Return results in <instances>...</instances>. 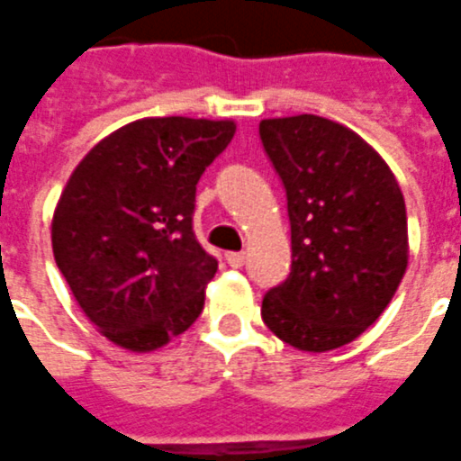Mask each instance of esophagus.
<instances>
[{
  "label": "esophagus",
  "instance_id": "obj_1",
  "mask_svg": "<svg viewBox=\"0 0 461 461\" xmlns=\"http://www.w3.org/2000/svg\"><path fill=\"white\" fill-rule=\"evenodd\" d=\"M226 263L230 265V267H243L245 253H226Z\"/></svg>",
  "mask_w": 461,
  "mask_h": 461
}]
</instances>
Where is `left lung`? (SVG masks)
<instances>
[{
  "instance_id": "left-lung-1",
  "label": "left lung",
  "mask_w": 461,
  "mask_h": 461,
  "mask_svg": "<svg viewBox=\"0 0 461 461\" xmlns=\"http://www.w3.org/2000/svg\"><path fill=\"white\" fill-rule=\"evenodd\" d=\"M287 194L292 267L263 297V321L300 351H331L381 317L408 267L401 186L371 144L319 115L260 122Z\"/></svg>"
}]
</instances>
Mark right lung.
Here are the masks:
<instances>
[{
	"label": "right lung",
	"instance_id": "right-lung-1",
	"mask_svg": "<svg viewBox=\"0 0 461 461\" xmlns=\"http://www.w3.org/2000/svg\"><path fill=\"white\" fill-rule=\"evenodd\" d=\"M230 120L144 117L90 149L53 213V258L100 334L154 351L194 324L218 260L194 235L196 184Z\"/></svg>",
	"mask_w": 461,
	"mask_h": 461
}]
</instances>
